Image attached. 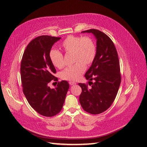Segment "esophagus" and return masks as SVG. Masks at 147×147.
<instances>
[{"instance_id": "1", "label": "esophagus", "mask_w": 147, "mask_h": 147, "mask_svg": "<svg viewBox=\"0 0 147 147\" xmlns=\"http://www.w3.org/2000/svg\"><path fill=\"white\" fill-rule=\"evenodd\" d=\"M69 84L70 85H74V84H76V82H74V81H69Z\"/></svg>"}]
</instances>
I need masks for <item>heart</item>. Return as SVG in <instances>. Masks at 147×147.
Returning a JSON list of instances; mask_svg holds the SVG:
<instances>
[{
  "instance_id": "obj_1",
  "label": "heart",
  "mask_w": 147,
  "mask_h": 147,
  "mask_svg": "<svg viewBox=\"0 0 147 147\" xmlns=\"http://www.w3.org/2000/svg\"><path fill=\"white\" fill-rule=\"evenodd\" d=\"M61 49L66 55L72 54L74 65L67 67L61 73L64 80L75 81L80 79L86 69V65L92 63L96 55V47L91 38L85 36L70 35L63 41ZM50 59L54 66L63 69L65 66L63 55L56 50H51L49 54Z\"/></svg>"
}]
</instances>
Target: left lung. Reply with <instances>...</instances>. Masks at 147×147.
I'll return each instance as SVG.
<instances>
[{
    "mask_svg": "<svg viewBox=\"0 0 147 147\" xmlns=\"http://www.w3.org/2000/svg\"><path fill=\"white\" fill-rule=\"evenodd\" d=\"M82 32L95 35L97 48L96 58L85 74L89 84H78L82 89L80 102L86 112L99 114L111 107L118 92L121 82L118 53L112 40L102 32L90 29Z\"/></svg>",
    "mask_w": 147,
    "mask_h": 147,
    "instance_id": "1",
    "label": "left lung"
}]
</instances>
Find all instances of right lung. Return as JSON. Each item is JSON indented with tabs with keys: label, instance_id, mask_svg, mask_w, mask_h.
I'll list each match as a JSON object with an SVG mask.
<instances>
[{
	"label": "right lung",
	"instance_id": "right-lung-1",
	"mask_svg": "<svg viewBox=\"0 0 147 147\" xmlns=\"http://www.w3.org/2000/svg\"><path fill=\"white\" fill-rule=\"evenodd\" d=\"M61 38L39 36L28 43L22 56L20 73L22 89L31 107L38 114L53 117L61 111L69 89L66 81L58 82L55 89L48 86L58 81L49 54L52 46Z\"/></svg>",
	"mask_w": 147,
	"mask_h": 147
}]
</instances>
